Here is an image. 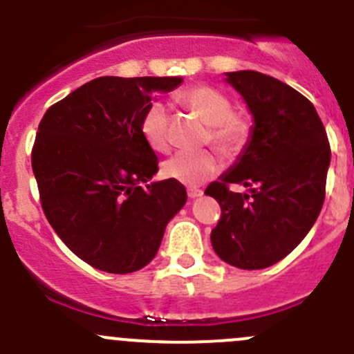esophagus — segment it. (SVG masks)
Listing matches in <instances>:
<instances>
[{"mask_svg":"<svg viewBox=\"0 0 354 354\" xmlns=\"http://www.w3.org/2000/svg\"><path fill=\"white\" fill-rule=\"evenodd\" d=\"M203 192L200 190V188H195V187H190L188 188V197L190 198H197V197H202Z\"/></svg>","mask_w":354,"mask_h":354,"instance_id":"esophagus-1","label":"esophagus"}]
</instances>
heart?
<instances>
[{
    "instance_id": "1",
    "label": "heart",
    "mask_w": 354,
    "mask_h": 354,
    "mask_svg": "<svg viewBox=\"0 0 354 354\" xmlns=\"http://www.w3.org/2000/svg\"><path fill=\"white\" fill-rule=\"evenodd\" d=\"M180 99L209 124V137L223 154L236 156L250 137V121L233 111V102L224 92L209 85H195L180 94ZM140 131L149 147L166 152L169 147V113L162 101H154L144 111ZM221 169V159L210 151H181L162 164V174L178 183L197 187Z\"/></svg>"
}]
</instances>
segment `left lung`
<instances>
[{"label":"left lung","instance_id":"left-lung-1","mask_svg":"<svg viewBox=\"0 0 354 354\" xmlns=\"http://www.w3.org/2000/svg\"><path fill=\"white\" fill-rule=\"evenodd\" d=\"M253 116L236 162L205 195L221 205L210 233L214 252L230 266L255 270L274 266L308 234L326 198L330 147L312 102L259 71L226 73ZM230 184L248 192L236 194Z\"/></svg>","mask_w":354,"mask_h":354}]
</instances>
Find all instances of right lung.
<instances>
[{
  "label": "right lung",
  "instance_id": "obj_1",
  "mask_svg": "<svg viewBox=\"0 0 354 354\" xmlns=\"http://www.w3.org/2000/svg\"><path fill=\"white\" fill-rule=\"evenodd\" d=\"M181 82L94 78L53 104L39 123L32 171L42 210L63 243L95 269L130 274L147 266L167 223L187 203L181 183L152 181L159 160L140 131L157 92Z\"/></svg>",
  "mask_w": 354,
  "mask_h": 354
}]
</instances>
